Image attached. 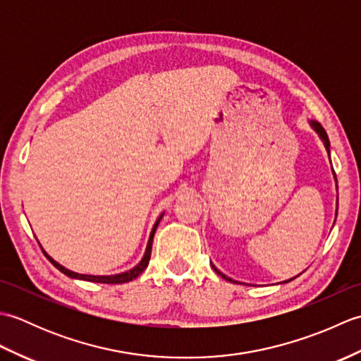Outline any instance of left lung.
Instances as JSON below:
<instances>
[{"mask_svg": "<svg viewBox=\"0 0 361 361\" xmlns=\"http://www.w3.org/2000/svg\"><path fill=\"white\" fill-rule=\"evenodd\" d=\"M310 124H312V127L313 128H315L317 130V133L321 136V140H323V142H324V145H326V150H327V153H329V147H331V142H329V137H327V133H326V130L323 128V126H321L319 124V122H315V121H312L310 122ZM329 157H331V155H329ZM334 175H335V171H334ZM335 178H336V175H335ZM212 268H214V270H216L220 276H221V278H225L226 281H229V282H235V281H233L231 278H226V276L224 274V273H220L219 270H217V268L216 267H214L212 265ZM287 282V281H286Z\"/></svg>", "mask_w": 361, "mask_h": 361, "instance_id": "1", "label": "left lung"}]
</instances>
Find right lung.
<instances>
[{
  "label": "right lung",
  "mask_w": 361,
  "mask_h": 361,
  "mask_svg": "<svg viewBox=\"0 0 361 361\" xmlns=\"http://www.w3.org/2000/svg\"><path fill=\"white\" fill-rule=\"evenodd\" d=\"M163 216H159V219L157 220L155 226H153L152 233H150V237H149V243H147V248H145V255L142 257V260L140 264H137L135 268H132V270H128L126 273H121V274H113V276H91V274H79V273H74L71 270H68V268L62 267L60 264H57L56 260H54L52 257H49L48 255L44 252V256L48 257L51 260V264L57 268V270L62 271L63 274L70 276V278H74V279H83V281H90V282H101V283H124V282H128V281H133L136 279L137 276H140L145 268H147L149 265V260H150V255H152V242H153V235H155V231H157V226L159 224V220Z\"/></svg>",
  "instance_id": "1"
}]
</instances>
